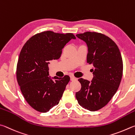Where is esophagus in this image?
Returning a JSON list of instances; mask_svg holds the SVG:
<instances>
[{"mask_svg": "<svg viewBox=\"0 0 135 135\" xmlns=\"http://www.w3.org/2000/svg\"><path fill=\"white\" fill-rule=\"evenodd\" d=\"M77 79L75 77H74V76H70V81H76Z\"/></svg>", "mask_w": 135, "mask_h": 135, "instance_id": "obj_1", "label": "esophagus"}]
</instances>
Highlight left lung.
I'll use <instances>...</instances> for the list:
<instances>
[{
  "label": "left lung",
  "mask_w": 135,
  "mask_h": 135,
  "mask_svg": "<svg viewBox=\"0 0 135 135\" xmlns=\"http://www.w3.org/2000/svg\"><path fill=\"white\" fill-rule=\"evenodd\" d=\"M76 36L87 45V63L93 65L94 77L91 82L79 78L81 89L75 95L80 105L95 112L107 105L119 88L123 69L121 53L116 44L101 33L86 32Z\"/></svg>",
  "instance_id": "1"
}]
</instances>
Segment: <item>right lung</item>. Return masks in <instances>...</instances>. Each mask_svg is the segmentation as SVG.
Segmentation results:
<instances>
[{"mask_svg":"<svg viewBox=\"0 0 135 135\" xmlns=\"http://www.w3.org/2000/svg\"><path fill=\"white\" fill-rule=\"evenodd\" d=\"M72 39H76L72 33L47 31L31 37L21 50L16 78L25 100L38 112L46 113L57 105L70 81L68 75L49 76V64L60 58L63 47Z\"/></svg>","mask_w":135,"mask_h":135,"instance_id":"1","label":"right lung"}]
</instances>
